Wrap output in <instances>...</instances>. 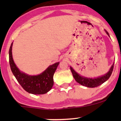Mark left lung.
I'll use <instances>...</instances> for the list:
<instances>
[{
    "label": "left lung",
    "instance_id": "8db88e82",
    "mask_svg": "<svg viewBox=\"0 0 121 121\" xmlns=\"http://www.w3.org/2000/svg\"><path fill=\"white\" fill-rule=\"evenodd\" d=\"M105 32L107 33V35L109 36V33H108L106 30ZM113 65H114V64H112V67H111L109 71L105 74V75H103V76L102 77L96 78H88L86 77H83L80 76L78 74H77V73L73 69V68L71 67L70 69L72 72L73 77H74V79H75V81H76L77 82H78V83L81 84V85H83V86H86V87L94 88L101 85V84H102L104 82H105L106 81H107V80L109 79V78L110 77V76L111 75L112 73Z\"/></svg>",
    "mask_w": 121,
    "mask_h": 121
}]
</instances>
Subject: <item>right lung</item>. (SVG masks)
<instances>
[{"mask_svg": "<svg viewBox=\"0 0 121 121\" xmlns=\"http://www.w3.org/2000/svg\"><path fill=\"white\" fill-rule=\"evenodd\" d=\"M12 45L13 43L9 49L10 66L13 75L23 88L33 94H44L48 92L53 86L54 74L60 63L50 65L40 75H29L20 72L14 64L12 57Z\"/></svg>", "mask_w": 121, "mask_h": 121, "instance_id": "add662e5", "label": "right lung"}]
</instances>
